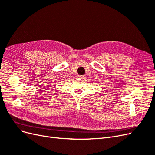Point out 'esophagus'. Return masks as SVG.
Here are the masks:
<instances>
[{
    "mask_svg": "<svg viewBox=\"0 0 155 155\" xmlns=\"http://www.w3.org/2000/svg\"><path fill=\"white\" fill-rule=\"evenodd\" d=\"M79 78H81V79H84L85 78V75H83V76H79Z\"/></svg>",
    "mask_w": 155,
    "mask_h": 155,
    "instance_id": "1",
    "label": "esophagus"
}]
</instances>
